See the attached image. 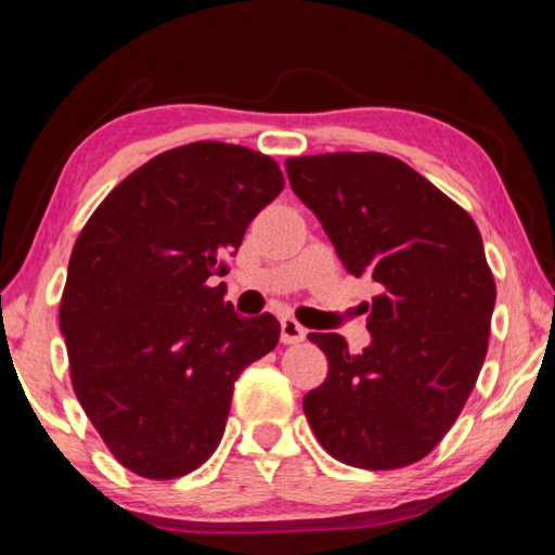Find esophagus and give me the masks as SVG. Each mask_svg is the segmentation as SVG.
<instances>
[{
	"mask_svg": "<svg viewBox=\"0 0 555 555\" xmlns=\"http://www.w3.org/2000/svg\"><path fill=\"white\" fill-rule=\"evenodd\" d=\"M306 340V327L296 323L294 318H281V343L296 345Z\"/></svg>",
	"mask_w": 555,
	"mask_h": 555,
	"instance_id": "34e87169",
	"label": "esophagus"
}]
</instances>
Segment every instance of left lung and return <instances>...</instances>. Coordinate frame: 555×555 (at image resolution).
I'll list each match as a JSON object with an SVG mask.
<instances>
[{
  "instance_id": "1",
  "label": "left lung",
  "mask_w": 555,
  "mask_h": 555,
  "mask_svg": "<svg viewBox=\"0 0 555 555\" xmlns=\"http://www.w3.org/2000/svg\"><path fill=\"white\" fill-rule=\"evenodd\" d=\"M288 183L372 298L360 354L337 333H311L327 377L304 397L315 438L335 460L397 469L428 455L463 411L487 354L494 279L482 237L457 203L387 154L286 162Z\"/></svg>"
}]
</instances>
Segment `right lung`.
<instances>
[{"label": "right lung", "mask_w": 555, "mask_h": 555, "mask_svg": "<svg viewBox=\"0 0 555 555\" xmlns=\"http://www.w3.org/2000/svg\"><path fill=\"white\" fill-rule=\"evenodd\" d=\"M281 188L274 158L251 149L178 146L127 176L75 240L61 298L73 389L131 473L201 467L234 382L276 347V318L237 315L210 279Z\"/></svg>", "instance_id": "1"}]
</instances>
